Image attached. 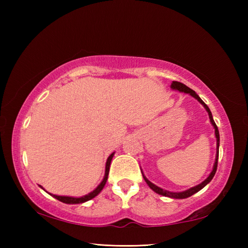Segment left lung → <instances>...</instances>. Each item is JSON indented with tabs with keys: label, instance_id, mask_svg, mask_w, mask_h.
<instances>
[{
	"label": "left lung",
	"instance_id": "obj_1",
	"mask_svg": "<svg viewBox=\"0 0 248 248\" xmlns=\"http://www.w3.org/2000/svg\"><path fill=\"white\" fill-rule=\"evenodd\" d=\"M170 87H171L172 89H175V91H179V92H181V93H189L192 97H194L195 99H197L198 101L203 105V108H205V110H207L208 114H209L210 121H211V124H212V125L214 127V129H215V138H217V157H215V163H214L213 170H212L211 173H210V175H209V177H208L207 179H205L204 181H202V183L198 184V186H193V187L188 188V189H186V191H183V192H178V193L170 192V191H166V189H163V188H161V187H159V186H156L155 184L150 182V181L148 180V179H147V178L145 177L144 173L141 172V173H143V177H144V179H145L146 183L148 184L149 187L152 189V191H155V193L160 194V195H162V196H165V197H170V198H176V199H184V198H187V197H189V196H192V195H194L195 193H197V192L200 191V189H202V187H204L205 186H207V184L213 179V177H214V175H215V172H217V161H218V148H219V133H218L217 125L215 124L214 120H213L211 110H210V108H208V105L205 104V103L202 101V100L199 98L198 94H197L196 93H195V92L193 91V89L187 87L186 85H184L183 83L177 82V81H173V82L171 83Z\"/></svg>",
	"mask_w": 248,
	"mask_h": 248
}]
</instances>
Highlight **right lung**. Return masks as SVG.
<instances>
[{
    "label": "right lung",
    "mask_w": 248,
    "mask_h": 248,
    "mask_svg": "<svg viewBox=\"0 0 248 248\" xmlns=\"http://www.w3.org/2000/svg\"><path fill=\"white\" fill-rule=\"evenodd\" d=\"M114 156V152L112 155H110L108 157V161H107V164H105V175H104V178L103 180L101 181V183L99 184V186L93 189V192H91L89 194L85 195V196H82V197H69V196H59V195H53V194H50L51 196H53L54 198H56L57 200H60V202H64V203H83L85 202H88V200L93 199V197H96L97 195L102 191V188L104 187L105 183H107V180H108V171H109V165H110V161H112ZM41 188H44L41 186H39Z\"/></svg>",
    "instance_id": "add662e5"
}]
</instances>
